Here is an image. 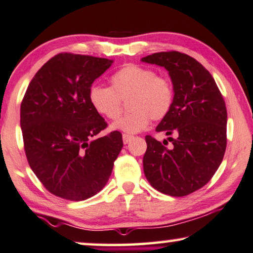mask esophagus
Returning <instances> with one entry per match:
<instances>
[{
  "mask_svg": "<svg viewBox=\"0 0 253 253\" xmlns=\"http://www.w3.org/2000/svg\"><path fill=\"white\" fill-rule=\"evenodd\" d=\"M134 137H133V135H131V134H126V133H124L123 134V142H124V144H129V142L131 141V140H132V139H133Z\"/></svg>",
  "mask_w": 253,
  "mask_h": 253,
  "instance_id": "34e87169",
  "label": "esophagus"
}]
</instances>
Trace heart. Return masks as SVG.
Here are the masks:
<instances>
[{"label":"heart","instance_id":"1","mask_svg":"<svg viewBox=\"0 0 253 253\" xmlns=\"http://www.w3.org/2000/svg\"><path fill=\"white\" fill-rule=\"evenodd\" d=\"M109 83L111 87L91 86L89 102L102 118L116 121L122 114V102L127 99L129 114L113 126L124 132H139L151 120H163L173 105L174 87L171 80L156 75L152 68L145 66H123L112 76Z\"/></svg>","mask_w":253,"mask_h":253}]
</instances>
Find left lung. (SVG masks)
<instances>
[{"label":"left lung","mask_w":253,"mask_h":253,"mask_svg":"<svg viewBox=\"0 0 253 253\" xmlns=\"http://www.w3.org/2000/svg\"><path fill=\"white\" fill-rule=\"evenodd\" d=\"M141 60L166 68L174 87L171 111L156 126L157 132L170 135L171 145L146 135L145 175L161 193L177 197L189 195L210 181L224 159L225 100L208 69L188 54L168 51Z\"/></svg>","instance_id":"left-lung-1"}]
</instances>
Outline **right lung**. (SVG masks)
<instances>
[{"instance_id": "obj_1", "label": "right lung", "mask_w": 253, "mask_h": 253, "mask_svg": "<svg viewBox=\"0 0 253 253\" xmlns=\"http://www.w3.org/2000/svg\"><path fill=\"white\" fill-rule=\"evenodd\" d=\"M112 60L58 53L39 69L20 106V126L29 167L46 190L84 201L107 184L123 147L122 134L107 127L89 102L94 80Z\"/></svg>"}]
</instances>
